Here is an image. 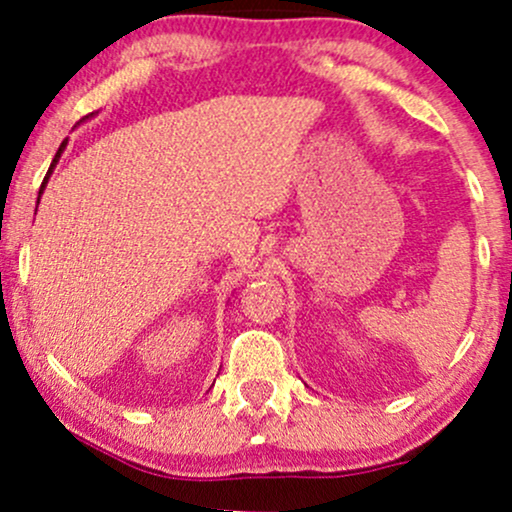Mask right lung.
<instances>
[{"mask_svg": "<svg viewBox=\"0 0 512 512\" xmlns=\"http://www.w3.org/2000/svg\"><path fill=\"white\" fill-rule=\"evenodd\" d=\"M64 146H67V142H62V146L60 149H57V154H55V158H52V163H50V170H48V175H45V180H43V185H40V192H38V202H40V195H43V190H45V185H48V178H50V173H52V168L57 166V161H60V154L64 151Z\"/></svg>", "mask_w": 512, "mask_h": 512, "instance_id": "1", "label": "right lung"}]
</instances>
